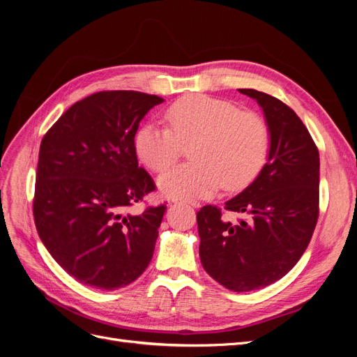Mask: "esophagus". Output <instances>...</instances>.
I'll return each instance as SVG.
<instances>
[{"mask_svg":"<svg viewBox=\"0 0 357 357\" xmlns=\"http://www.w3.org/2000/svg\"><path fill=\"white\" fill-rule=\"evenodd\" d=\"M190 205H192V207H195V208H197V207H199V204H197V202H195V204H193V202H192Z\"/></svg>","mask_w":357,"mask_h":357,"instance_id":"34e87169","label":"esophagus"}]
</instances>
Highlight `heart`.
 Returning <instances> with one entry per match:
<instances>
[{
    "mask_svg": "<svg viewBox=\"0 0 357 357\" xmlns=\"http://www.w3.org/2000/svg\"><path fill=\"white\" fill-rule=\"evenodd\" d=\"M169 128L144 123L134 135L138 159L155 172L171 167L189 147L190 162L159 177L160 192L172 199L210 197L245 188L259 176L271 153V129L255 112L208 95L185 96L171 104Z\"/></svg>",
    "mask_w": 357,
    "mask_h": 357,
    "instance_id": "1",
    "label": "heart"
}]
</instances>
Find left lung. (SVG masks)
I'll use <instances>...</instances> for the list:
<instances>
[{
	"instance_id": "8db88e82",
	"label": "left lung",
	"mask_w": 357,
	"mask_h": 357,
	"mask_svg": "<svg viewBox=\"0 0 357 357\" xmlns=\"http://www.w3.org/2000/svg\"><path fill=\"white\" fill-rule=\"evenodd\" d=\"M256 100L271 129V153L259 176L226 211L244 219L232 223L215 205L197 213L199 257L215 282L234 291L275 283L304 255L319 219V150L289 105L255 89H238Z\"/></svg>"
}]
</instances>
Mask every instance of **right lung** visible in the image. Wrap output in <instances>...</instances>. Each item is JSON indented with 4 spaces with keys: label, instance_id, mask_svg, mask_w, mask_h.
<instances>
[{
    "label": "right lung",
    "instance_id": "1",
    "mask_svg": "<svg viewBox=\"0 0 357 357\" xmlns=\"http://www.w3.org/2000/svg\"><path fill=\"white\" fill-rule=\"evenodd\" d=\"M160 96L102 91L73 104L40 144L36 228L52 257L77 282L116 290L152 261L165 204L126 210L156 189L138 165L134 135Z\"/></svg>",
    "mask_w": 357,
    "mask_h": 357
}]
</instances>
